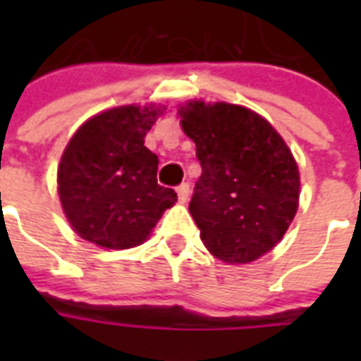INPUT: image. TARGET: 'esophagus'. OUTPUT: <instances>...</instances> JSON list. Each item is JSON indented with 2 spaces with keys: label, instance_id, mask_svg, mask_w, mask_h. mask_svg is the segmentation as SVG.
I'll use <instances>...</instances> for the list:
<instances>
[{
  "label": "esophagus",
  "instance_id": "esophagus-1",
  "mask_svg": "<svg viewBox=\"0 0 361 361\" xmlns=\"http://www.w3.org/2000/svg\"><path fill=\"white\" fill-rule=\"evenodd\" d=\"M189 195H191L189 185H187V183H181V185L178 187V200H180L181 204H185L187 200H189Z\"/></svg>",
  "mask_w": 361,
  "mask_h": 361
}]
</instances>
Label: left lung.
<instances>
[{
  "label": "left lung",
  "instance_id": "8db88e82",
  "mask_svg": "<svg viewBox=\"0 0 361 361\" xmlns=\"http://www.w3.org/2000/svg\"><path fill=\"white\" fill-rule=\"evenodd\" d=\"M180 116L202 166L189 202L200 240L225 262L257 260L279 243L298 212L292 152L269 121L245 106L189 101Z\"/></svg>",
  "mask_w": 361,
  "mask_h": 361
}]
</instances>
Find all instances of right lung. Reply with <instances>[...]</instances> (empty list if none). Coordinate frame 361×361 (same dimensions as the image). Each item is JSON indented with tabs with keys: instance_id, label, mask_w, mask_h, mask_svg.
<instances>
[{
	"instance_id": "add662e5",
	"label": "right lung",
	"mask_w": 361,
	"mask_h": 361,
	"mask_svg": "<svg viewBox=\"0 0 361 361\" xmlns=\"http://www.w3.org/2000/svg\"><path fill=\"white\" fill-rule=\"evenodd\" d=\"M161 114L153 104L118 106L73 135L59 163L58 192L80 238L106 249L140 245L174 206L178 195L159 185V159L144 146Z\"/></svg>"
}]
</instances>
